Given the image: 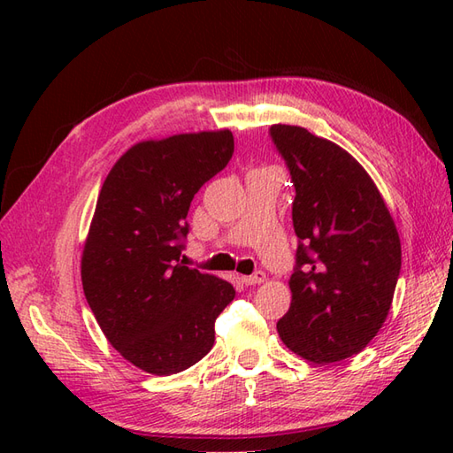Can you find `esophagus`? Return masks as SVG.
<instances>
[{
  "label": "esophagus",
  "instance_id": "34e87169",
  "mask_svg": "<svg viewBox=\"0 0 453 453\" xmlns=\"http://www.w3.org/2000/svg\"><path fill=\"white\" fill-rule=\"evenodd\" d=\"M266 280V274L263 271H257L251 276H242V282L245 286H257V284H263Z\"/></svg>",
  "mask_w": 453,
  "mask_h": 453
}]
</instances>
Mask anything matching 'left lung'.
Here are the masks:
<instances>
[{
	"mask_svg": "<svg viewBox=\"0 0 453 453\" xmlns=\"http://www.w3.org/2000/svg\"><path fill=\"white\" fill-rule=\"evenodd\" d=\"M271 138L296 188L292 303L282 342L329 364L362 352L386 323L401 273V242L372 177L349 151L302 127L274 124Z\"/></svg>",
	"mask_w": 453,
	"mask_h": 453,
	"instance_id": "8db88e82",
	"label": "left lung"
}]
</instances>
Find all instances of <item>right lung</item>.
I'll use <instances>...</instances> for the list:
<instances>
[{"mask_svg":"<svg viewBox=\"0 0 453 453\" xmlns=\"http://www.w3.org/2000/svg\"><path fill=\"white\" fill-rule=\"evenodd\" d=\"M234 156L229 130L132 146L104 179L81 255L88 303L107 341L136 368L171 375L214 346L234 286L180 261L190 202Z\"/></svg>","mask_w":453,"mask_h":453,"instance_id":"add662e5","label":"right lung"}]
</instances>
